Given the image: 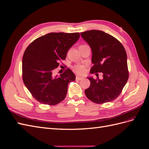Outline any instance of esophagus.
<instances>
[{
    "mask_svg": "<svg viewBox=\"0 0 149 149\" xmlns=\"http://www.w3.org/2000/svg\"><path fill=\"white\" fill-rule=\"evenodd\" d=\"M84 79L83 77H80V76H77L76 77V79L77 80H82Z\"/></svg>",
    "mask_w": 149,
    "mask_h": 149,
    "instance_id": "34e87169",
    "label": "esophagus"
}]
</instances>
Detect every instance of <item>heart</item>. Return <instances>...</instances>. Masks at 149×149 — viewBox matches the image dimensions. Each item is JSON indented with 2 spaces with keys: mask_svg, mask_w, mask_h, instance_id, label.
Listing matches in <instances>:
<instances>
[{
  "mask_svg": "<svg viewBox=\"0 0 149 149\" xmlns=\"http://www.w3.org/2000/svg\"><path fill=\"white\" fill-rule=\"evenodd\" d=\"M73 70L78 74H83L86 72V67L81 64H77L73 67Z\"/></svg>",
  "mask_w": 149,
  "mask_h": 149,
  "instance_id": "1",
  "label": "heart"
}]
</instances>
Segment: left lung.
<instances>
[{
	"label": "left lung",
	"instance_id": "obj_1",
	"mask_svg": "<svg viewBox=\"0 0 149 149\" xmlns=\"http://www.w3.org/2000/svg\"><path fill=\"white\" fill-rule=\"evenodd\" d=\"M90 45L93 65L91 73L97 79L87 78L91 86L85 90L87 98L96 104L109 102L117 98L129 79L127 57L124 46L117 39L101 31L91 30L80 33ZM97 72L103 77L98 78Z\"/></svg>",
	"mask_w": 149,
	"mask_h": 149
}]
</instances>
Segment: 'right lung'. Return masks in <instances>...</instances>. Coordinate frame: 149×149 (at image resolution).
I'll list each match as a JSON object with an SVG mask.
<instances>
[{
    "mask_svg": "<svg viewBox=\"0 0 149 149\" xmlns=\"http://www.w3.org/2000/svg\"><path fill=\"white\" fill-rule=\"evenodd\" d=\"M80 33L51 32L33 40L22 58L23 81L32 96L40 103L54 105L65 98L68 84L75 75L67 69L54 77L53 70L59 61L65 60L68 50L78 40Z\"/></svg>",
    "mask_w": 149,
    "mask_h": 149,
    "instance_id": "1",
    "label": "right lung"
}]
</instances>
